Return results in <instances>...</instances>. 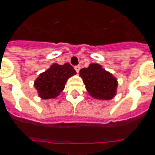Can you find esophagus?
I'll return each instance as SVG.
<instances>
[{"label":"esophagus","instance_id":"esophagus-1","mask_svg":"<svg viewBox=\"0 0 155 155\" xmlns=\"http://www.w3.org/2000/svg\"><path fill=\"white\" fill-rule=\"evenodd\" d=\"M74 69H75V71H77V73H78L79 71H80V69H81V67L79 65H77L74 67Z\"/></svg>","mask_w":155,"mask_h":155}]
</instances>
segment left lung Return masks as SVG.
<instances>
[{"label":"left lung","mask_w":155,"mask_h":155,"mask_svg":"<svg viewBox=\"0 0 155 155\" xmlns=\"http://www.w3.org/2000/svg\"><path fill=\"white\" fill-rule=\"evenodd\" d=\"M80 75L91 96L98 99L109 100L115 96L117 81L109 72L98 64H91L80 70Z\"/></svg>","instance_id":"left-lung-1"}]
</instances>
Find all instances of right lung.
I'll use <instances>...</instances> for the list:
<instances>
[{
    "mask_svg": "<svg viewBox=\"0 0 155 155\" xmlns=\"http://www.w3.org/2000/svg\"><path fill=\"white\" fill-rule=\"evenodd\" d=\"M76 71L69 63L63 65L54 64L47 71L40 74L34 86L39 97L44 99L55 98L64 89L67 80Z\"/></svg>",
    "mask_w": 155,
    "mask_h": 155,
    "instance_id": "right-lung-1",
    "label": "right lung"
}]
</instances>
